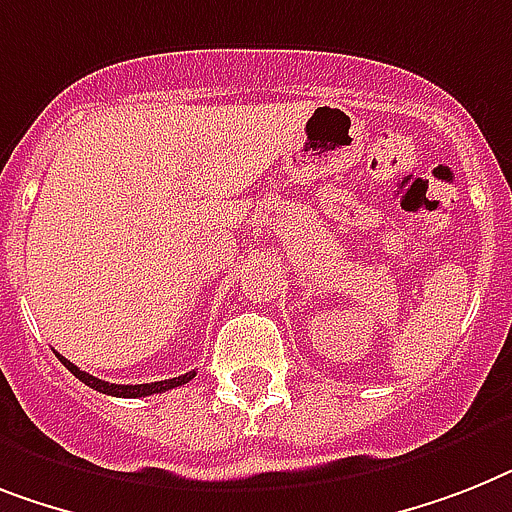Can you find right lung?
Returning a JSON list of instances; mask_svg holds the SVG:
<instances>
[{"label": "right lung", "mask_w": 512, "mask_h": 512, "mask_svg": "<svg viewBox=\"0 0 512 512\" xmlns=\"http://www.w3.org/2000/svg\"><path fill=\"white\" fill-rule=\"evenodd\" d=\"M57 358L65 363L70 374L80 379L83 384H88L91 390L96 392H104V395H114V398H146V395H159V392H167V390H175L180 384L190 382V379L196 377V371H188L183 377H175V379H164V382H149V384H112V382H104V379H96L86 371H80L75 363H70L67 358H62L57 353Z\"/></svg>", "instance_id": "right-lung-1"}]
</instances>
